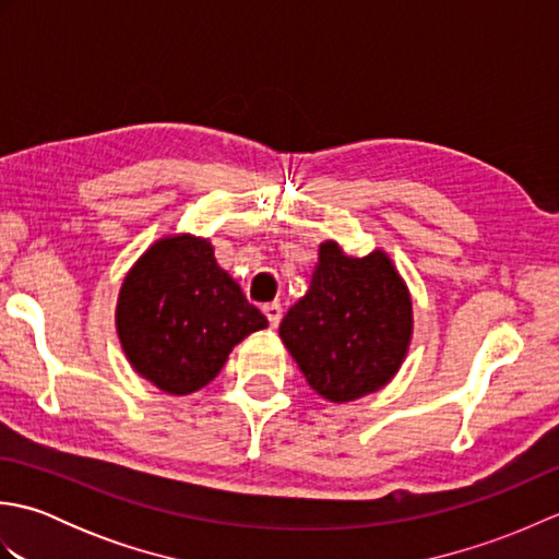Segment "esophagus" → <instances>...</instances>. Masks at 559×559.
<instances>
[{
    "label": "esophagus",
    "instance_id": "34e87169",
    "mask_svg": "<svg viewBox=\"0 0 559 559\" xmlns=\"http://www.w3.org/2000/svg\"><path fill=\"white\" fill-rule=\"evenodd\" d=\"M264 314L269 319V324L276 329L283 319V307L278 302H269V305H264Z\"/></svg>",
    "mask_w": 559,
    "mask_h": 559
}]
</instances>
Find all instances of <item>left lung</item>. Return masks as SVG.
<instances>
[{
    "instance_id": "8db88e82",
    "label": "left lung",
    "mask_w": 559,
    "mask_h": 559,
    "mask_svg": "<svg viewBox=\"0 0 559 559\" xmlns=\"http://www.w3.org/2000/svg\"><path fill=\"white\" fill-rule=\"evenodd\" d=\"M281 341L319 396L348 403L396 377L413 338L406 281L382 249L350 257L319 245L310 288L281 322Z\"/></svg>"
}]
</instances>
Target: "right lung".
<instances>
[{
  "label": "right lung",
  "instance_id": "add662e5",
  "mask_svg": "<svg viewBox=\"0 0 559 559\" xmlns=\"http://www.w3.org/2000/svg\"><path fill=\"white\" fill-rule=\"evenodd\" d=\"M115 326L134 372L165 394L187 396L269 322L218 266L206 237L182 233L160 237L127 271Z\"/></svg>",
  "mask_w": 559,
  "mask_h": 559
}]
</instances>
